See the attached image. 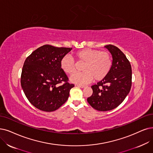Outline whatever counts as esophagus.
<instances>
[{
    "instance_id": "1",
    "label": "esophagus",
    "mask_w": 153,
    "mask_h": 153,
    "mask_svg": "<svg viewBox=\"0 0 153 153\" xmlns=\"http://www.w3.org/2000/svg\"><path fill=\"white\" fill-rule=\"evenodd\" d=\"M78 87H80V88H85V85H76Z\"/></svg>"
}]
</instances>
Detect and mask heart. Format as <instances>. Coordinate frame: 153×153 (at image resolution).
I'll use <instances>...</instances> for the list:
<instances>
[{"label": "heart", "instance_id": "heart-1", "mask_svg": "<svg viewBox=\"0 0 153 153\" xmlns=\"http://www.w3.org/2000/svg\"><path fill=\"white\" fill-rule=\"evenodd\" d=\"M78 63H83L82 72L73 74L70 80L77 84H86L93 80L100 81L105 78L111 71L112 65V56L107 51L86 48L75 54ZM61 67L67 74L71 75L76 70L75 60L69 55H66L61 60Z\"/></svg>", "mask_w": 153, "mask_h": 153}]
</instances>
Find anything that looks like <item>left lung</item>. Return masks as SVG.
<instances>
[{"label":"left lung","mask_w":153,"mask_h":153,"mask_svg":"<svg viewBox=\"0 0 153 153\" xmlns=\"http://www.w3.org/2000/svg\"><path fill=\"white\" fill-rule=\"evenodd\" d=\"M112 55V65L107 76L93 85V94L87 101L99 111H111L124 101L132 85V69L124 53L112 45L106 46Z\"/></svg>","instance_id":"left-lung-1"}]
</instances>
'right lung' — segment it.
Returning <instances> with one entry per match:
<instances>
[{
    "label": "right lung",
    "mask_w": 153,
    "mask_h": 153,
    "mask_svg": "<svg viewBox=\"0 0 153 153\" xmlns=\"http://www.w3.org/2000/svg\"><path fill=\"white\" fill-rule=\"evenodd\" d=\"M71 49L45 45L36 49L24 63L22 88L29 102L41 111H56L68 99L74 84L69 83L60 62Z\"/></svg>",
    "instance_id": "add662e5"
}]
</instances>
